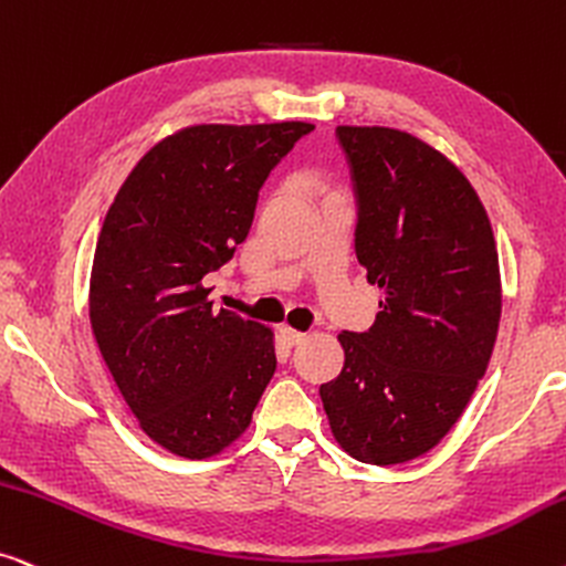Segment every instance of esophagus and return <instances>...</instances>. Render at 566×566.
I'll return each instance as SVG.
<instances>
[{"label":"esophagus","instance_id":"34e87169","mask_svg":"<svg viewBox=\"0 0 566 566\" xmlns=\"http://www.w3.org/2000/svg\"><path fill=\"white\" fill-rule=\"evenodd\" d=\"M281 337L285 346H298V343L306 340V333H301V329H293L289 325L281 327Z\"/></svg>","mask_w":566,"mask_h":566}]
</instances>
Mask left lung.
Masks as SVG:
<instances>
[{"label": "left lung", "instance_id": "1", "mask_svg": "<svg viewBox=\"0 0 566 566\" xmlns=\"http://www.w3.org/2000/svg\"><path fill=\"white\" fill-rule=\"evenodd\" d=\"M358 195L356 256L381 301L369 333H340L346 364L319 387L335 442L398 465L447 437L486 374L502 277L486 208L465 174L392 127H337Z\"/></svg>", "mask_w": 566, "mask_h": 566}]
</instances>
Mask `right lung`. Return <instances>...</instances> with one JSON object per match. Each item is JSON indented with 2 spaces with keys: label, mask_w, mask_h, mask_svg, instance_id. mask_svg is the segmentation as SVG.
Wrapping results in <instances>:
<instances>
[{
  "label": "right lung",
  "mask_w": 566,
  "mask_h": 566,
  "mask_svg": "<svg viewBox=\"0 0 566 566\" xmlns=\"http://www.w3.org/2000/svg\"><path fill=\"white\" fill-rule=\"evenodd\" d=\"M310 122L192 124L137 160L93 254V337L164 450L208 460L237 442L275 374V335L212 310L205 275L247 239L268 174Z\"/></svg>",
  "instance_id": "1"
}]
</instances>
